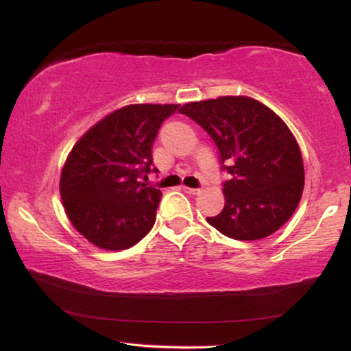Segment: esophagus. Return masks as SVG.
I'll return each mask as SVG.
<instances>
[{
    "instance_id": "1",
    "label": "esophagus",
    "mask_w": 351,
    "mask_h": 351,
    "mask_svg": "<svg viewBox=\"0 0 351 351\" xmlns=\"http://www.w3.org/2000/svg\"><path fill=\"white\" fill-rule=\"evenodd\" d=\"M182 190L189 195H198L201 191V189H190V186H182Z\"/></svg>"
}]
</instances>
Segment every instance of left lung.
<instances>
[{"label":"left lung","instance_id":"obj_1","mask_svg":"<svg viewBox=\"0 0 351 351\" xmlns=\"http://www.w3.org/2000/svg\"><path fill=\"white\" fill-rule=\"evenodd\" d=\"M179 113L204 129L219 150L222 213L206 220L225 237L254 241L280 230L299 206L304 161L289 128L249 97H219L184 105Z\"/></svg>","mask_w":351,"mask_h":351}]
</instances>
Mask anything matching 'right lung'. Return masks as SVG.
Instances as JSON below:
<instances>
[{"label": "right lung", "instance_id": "obj_1", "mask_svg": "<svg viewBox=\"0 0 351 351\" xmlns=\"http://www.w3.org/2000/svg\"><path fill=\"white\" fill-rule=\"evenodd\" d=\"M179 105L138 104L110 113L73 147L62 169L60 196L73 227L97 247L121 251L156 220L161 190L142 184L155 172L152 147Z\"/></svg>", "mask_w": 351, "mask_h": 351}]
</instances>
